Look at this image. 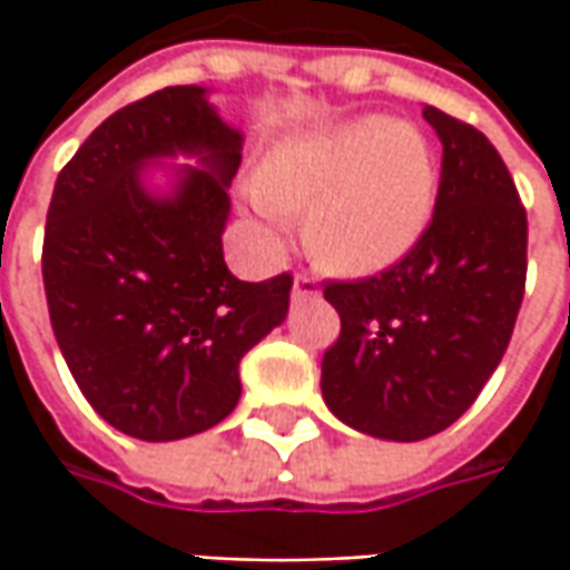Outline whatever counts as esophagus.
Returning a JSON list of instances; mask_svg holds the SVG:
<instances>
[{"mask_svg":"<svg viewBox=\"0 0 570 570\" xmlns=\"http://www.w3.org/2000/svg\"><path fill=\"white\" fill-rule=\"evenodd\" d=\"M314 297H320L317 282L311 275H297L295 285H292V301L301 304V301H314Z\"/></svg>","mask_w":570,"mask_h":570,"instance_id":"obj_1","label":"esophagus"}]
</instances>
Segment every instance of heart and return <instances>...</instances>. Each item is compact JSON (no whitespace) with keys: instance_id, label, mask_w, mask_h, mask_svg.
<instances>
[{"instance_id":"1","label":"heart","mask_w":570,"mask_h":570,"mask_svg":"<svg viewBox=\"0 0 570 570\" xmlns=\"http://www.w3.org/2000/svg\"><path fill=\"white\" fill-rule=\"evenodd\" d=\"M438 177L425 136L390 117H358L288 136L244 187L266 237L307 212L304 240L323 269L367 278L415 250L434 218Z\"/></svg>"}]
</instances>
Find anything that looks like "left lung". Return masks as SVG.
I'll return each instance as SVG.
<instances>
[{
	"label": "left lung",
	"instance_id": "left-lung-1",
	"mask_svg": "<svg viewBox=\"0 0 570 570\" xmlns=\"http://www.w3.org/2000/svg\"><path fill=\"white\" fill-rule=\"evenodd\" d=\"M425 120L444 145L425 237L386 273L323 288L342 320L320 367L323 400L381 441H425L475 403L527 282V212L498 148L438 107Z\"/></svg>",
	"mask_w": 570,
	"mask_h": 570
}]
</instances>
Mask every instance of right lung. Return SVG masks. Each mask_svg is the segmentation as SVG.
<instances>
[{
    "label": "right lung",
    "mask_w": 570,
    "mask_h": 570,
    "mask_svg": "<svg viewBox=\"0 0 570 570\" xmlns=\"http://www.w3.org/2000/svg\"><path fill=\"white\" fill-rule=\"evenodd\" d=\"M208 95L174 85L107 117L59 170L47 212L59 352L100 419L151 444L230 415L244 355L288 317L292 275L240 282L225 263L244 132Z\"/></svg>",
    "instance_id": "add662e5"
}]
</instances>
